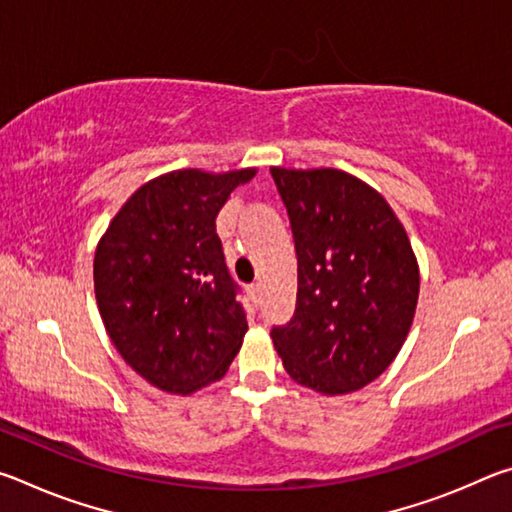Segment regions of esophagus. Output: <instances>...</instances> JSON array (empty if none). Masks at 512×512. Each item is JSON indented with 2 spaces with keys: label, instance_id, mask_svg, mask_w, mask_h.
Returning a JSON list of instances; mask_svg holds the SVG:
<instances>
[{
  "label": "esophagus",
  "instance_id": "obj_1",
  "mask_svg": "<svg viewBox=\"0 0 512 512\" xmlns=\"http://www.w3.org/2000/svg\"><path fill=\"white\" fill-rule=\"evenodd\" d=\"M248 296H250V300H253V302L262 300V284H259V282L250 284V287H248Z\"/></svg>",
  "mask_w": 512,
  "mask_h": 512
}]
</instances>
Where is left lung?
<instances>
[{
	"mask_svg": "<svg viewBox=\"0 0 512 512\" xmlns=\"http://www.w3.org/2000/svg\"><path fill=\"white\" fill-rule=\"evenodd\" d=\"M298 255L296 311L271 339L298 384L359 391L391 366L420 293L418 259L386 198L339 169L271 167Z\"/></svg>",
	"mask_w": 512,
	"mask_h": 512,
	"instance_id": "1",
	"label": "left lung"
}]
</instances>
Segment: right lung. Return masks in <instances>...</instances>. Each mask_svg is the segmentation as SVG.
I'll list each match as a JSON object with an SVG mask.
<instances>
[{
	"instance_id": "obj_1",
	"label": "right lung",
	"mask_w": 512,
	"mask_h": 512,
	"mask_svg": "<svg viewBox=\"0 0 512 512\" xmlns=\"http://www.w3.org/2000/svg\"><path fill=\"white\" fill-rule=\"evenodd\" d=\"M257 169H180L121 205L94 253V293L112 345L160 391L189 395L228 372L246 311L216 214Z\"/></svg>"
}]
</instances>
